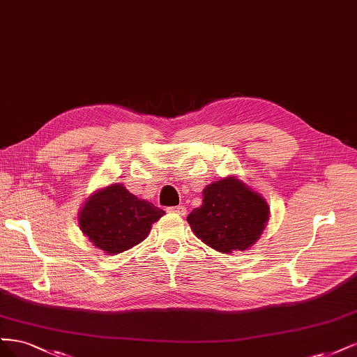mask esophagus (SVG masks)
<instances>
[{"instance_id": "34e87169", "label": "esophagus", "mask_w": 357, "mask_h": 357, "mask_svg": "<svg viewBox=\"0 0 357 357\" xmlns=\"http://www.w3.org/2000/svg\"><path fill=\"white\" fill-rule=\"evenodd\" d=\"M167 211L172 212V213H176V215H185L187 213V208H185V206H182V204L172 206V208H169Z\"/></svg>"}]
</instances>
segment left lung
<instances>
[{"instance_id":"1","label":"left lung","mask_w":357,"mask_h":357,"mask_svg":"<svg viewBox=\"0 0 357 357\" xmlns=\"http://www.w3.org/2000/svg\"><path fill=\"white\" fill-rule=\"evenodd\" d=\"M268 204L243 182L229 176L203 191V204L187 218L194 234L211 248L231 254L246 250L268 221Z\"/></svg>"}]
</instances>
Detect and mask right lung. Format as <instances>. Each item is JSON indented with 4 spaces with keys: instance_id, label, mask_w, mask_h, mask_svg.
Segmentation results:
<instances>
[{
    "instance_id": "right-lung-1",
    "label": "right lung",
    "mask_w": 357,
    "mask_h": 357,
    "mask_svg": "<svg viewBox=\"0 0 357 357\" xmlns=\"http://www.w3.org/2000/svg\"><path fill=\"white\" fill-rule=\"evenodd\" d=\"M163 215V209L137 199L121 183H112L86 202L78 224L96 248L114 255L141 243Z\"/></svg>"
}]
</instances>
